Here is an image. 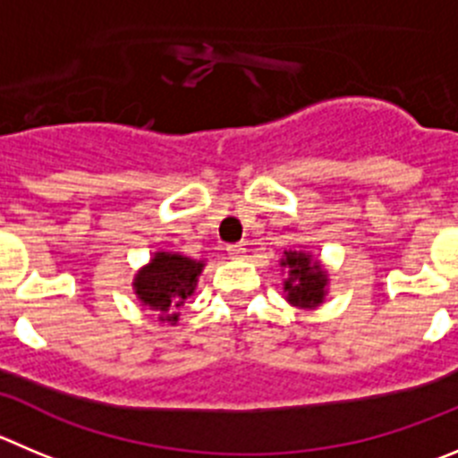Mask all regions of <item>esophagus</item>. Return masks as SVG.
Segmentation results:
<instances>
[{"mask_svg": "<svg viewBox=\"0 0 458 458\" xmlns=\"http://www.w3.org/2000/svg\"><path fill=\"white\" fill-rule=\"evenodd\" d=\"M228 255L233 259H243L246 258V246H243V243H230Z\"/></svg>", "mask_w": 458, "mask_h": 458, "instance_id": "1", "label": "esophagus"}]
</instances>
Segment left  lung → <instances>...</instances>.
<instances>
[{"label": "left lung", "instance_id": "left-lung-1", "mask_svg": "<svg viewBox=\"0 0 458 458\" xmlns=\"http://www.w3.org/2000/svg\"><path fill=\"white\" fill-rule=\"evenodd\" d=\"M282 273H284V298L289 305L298 310H316L326 302L327 284H330V273L314 259V255L307 250H284L280 259Z\"/></svg>", "mask_w": 458, "mask_h": 458}]
</instances>
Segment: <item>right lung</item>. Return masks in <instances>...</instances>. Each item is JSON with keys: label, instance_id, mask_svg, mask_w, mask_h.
I'll list each match as a JSON object with an SVG mask.
<instances>
[{"label": "right lung", "instance_id": "add662e5", "mask_svg": "<svg viewBox=\"0 0 458 458\" xmlns=\"http://www.w3.org/2000/svg\"><path fill=\"white\" fill-rule=\"evenodd\" d=\"M205 268V259L187 258L174 250H156L153 258L135 273L132 292L147 310L157 311L162 323L176 326L181 307L194 296L199 276Z\"/></svg>", "mask_w": 458, "mask_h": 458}]
</instances>
